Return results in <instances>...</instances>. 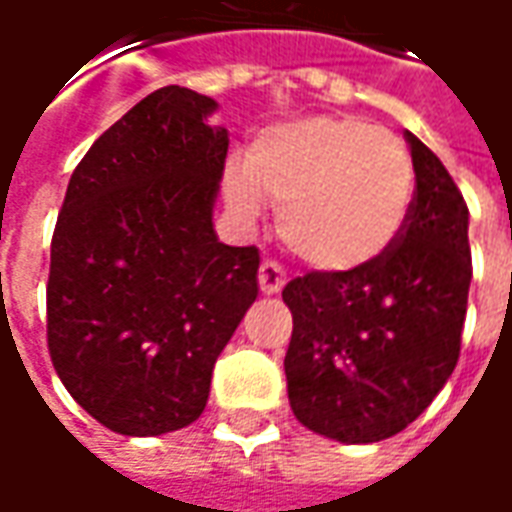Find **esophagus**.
I'll list each match as a JSON object with an SVG mask.
<instances>
[{"label":"esophagus","instance_id":"esophagus-1","mask_svg":"<svg viewBox=\"0 0 512 512\" xmlns=\"http://www.w3.org/2000/svg\"><path fill=\"white\" fill-rule=\"evenodd\" d=\"M284 284H287V276H284L281 264L262 262V267H259V290L264 295H278L284 290Z\"/></svg>","mask_w":512,"mask_h":512}]
</instances>
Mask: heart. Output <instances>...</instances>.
Returning a JSON list of instances; mask_svg holds the SVG:
<instances>
[{"instance_id": "obj_1", "label": "heart", "mask_w": 512, "mask_h": 512, "mask_svg": "<svg viewBox=\"0 0 512 512\" xmlns=\"http://www.w3.org/2000/svg\"><path fill=\"white\" fill-rule=\"evenodd\" d=\"M415 172L393 133L354 116H309L264 130L248 167L222 178L225 203L256 220L278 209L281 239L320 270H357L396 242L412 203Z\"/></svg>"}]
</instances>
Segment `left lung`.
<instances>
[{"label":"left lung","mask_w":512,"mask_h":512,"mask_svg":"<svg viewBox=\"0 0 512 512\" xmlns=\"http://www.w3.org/2000/svg\"><path fill=\"white\" fill-rule=\"evenodd\" d=\"M415 197L396 242L343 273L292 278L287 393L337 443L393 438L432 404L460 357L471 287L468 206L440 158L404 130Z\"/></svg>","instance_id":"left-lung-1"}]
</instances>
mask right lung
<instances>
[{
    "label": "right lung",
    "mask_w": 512,
    "mask_h": 512,
    "mask_svg": "<svg viewBox=\"0 0 512 512\" xmlns=\"http://www.w3.org/2000/svg\"><path fill=\"white\" fill-rule=\"evenodd\" d=\"M217 102L164 86L91 144L63 197L47 340L63 387L116 435L206 410L214 362L259 295V250L217 239L228 130Z\"/></svg>",
    "instance_id": "add662e5"
}]
</instances>
